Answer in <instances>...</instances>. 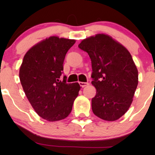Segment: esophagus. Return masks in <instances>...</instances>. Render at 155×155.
Here are the masks:
<instances>
[{"instance_id":"34e87169","label":"esophagus","mask_w":155,"mask_h":155,"mask_svg":"<svg viewBox=\"0 0 155 155\" xmlns=\"http://www.w3.org/2000/svg\"><path fill=\"white\" fill-rule=\"evenodd\" d=\"M79 85L81 87H84L87 86V85H89V83L88 82H81V81H80V82H79Z\"/></svg>"}]
</instances>
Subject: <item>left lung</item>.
<instances>
[{"label": "left lung", "instance_id": "1", "mask_svg": "<svg viewBox=\"0 0 155 155\" xmlns=\"http://www.w3.org/2000/svg\"><path fill=\"white\" fill-rule=\"evenodd\" d=\"M79 48L91 59L92 84L97 90L92 99L94 114L106 121L118 120L132 104L138 83L130 53L105 34L84 39Z\"/></svg>", "mask_w": 155, "mask_h": 155}]
</instances>
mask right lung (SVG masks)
I'll return each instance as SVG.
<instances>
[{
    "label": "right lung",
    "instance_id": "add662e5",
    "mask_svg": "<svg viewBox=\"0 0 155 155\" xmlns=\"http://www.w3.org/2000/svg\"><path fill=\"white\" fill-rule=\"evenodd\" d=\"M75 42L57 36L46 38L28 51L19 69L28 101L39 116L49 122L66 118L79 95V83H66L65 76L61 79L65 54Z\"/></svg>",
    "mask_w": 155,
    "mask_h": 155
}]
</instances>
